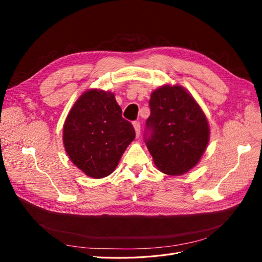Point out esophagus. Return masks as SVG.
<instances>
[{"label":"esophagus","mask_w":262,"mask_h":262,"mask_svg":"<svg viewBox=\"0 0 262 262\" xmlns=\"http://www.w3.org/2000/svg\"><path fill=\"white\" fill-rule=\"evenodd\" d=\"M132 124H133V128H134V130H136L137 138H139V137H140V131H141V125H140V122H138V121H134Z\"/></svg>","instance_id":"obj_1"}]
</instances>
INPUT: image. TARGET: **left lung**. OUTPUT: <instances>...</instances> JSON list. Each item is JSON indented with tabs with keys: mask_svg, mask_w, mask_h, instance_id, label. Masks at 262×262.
<instances>
[{
	"mask_svg": "<svg viewBox=\"0 0 262 262\" xmlns=\"http://www.w3.org/2000/svg\"><path fill=\"white\" fill-rule=\"evenodd\" d=\"M146 146L158 170L180 176L199 163L210 140L203 110L185 87L166 84L149 99Z\"/></svg>",
	"mask_w": 262,
	"mask_h": 262,
	"instance_id": "left-lung-1",
	"label": "left lung"
}]
</instances>
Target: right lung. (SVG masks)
I'll list each match as a JSON object with an SVG mask.
<instances>
[{"instance_id":"obj_1","label":"right lung","mask_w":262,"mask_h":262,"mask_svg":"<svg viewBox=\"0 0 262 262\" xmlns=\"http://www.w3.org/2000/svg\"><path fill=\"white\" fill-rule=\"evenodd\" d=\"M134 138L136 131L122 118L115 94L97 89L77 98L63 125V145L70 160L95 179L114 172Z\"/></svg>"}]
</instances>
